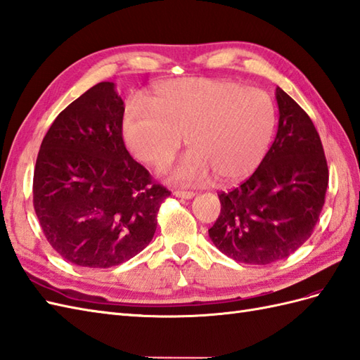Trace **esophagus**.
<instances>
[{"label": "esophagus", "mask_w": 360, "mask_h": 360, "mask_svg": "<svg viewBox=\"0 0 360 360\" xmlns=\"http://www.w3.org/2000/svg\"><path fill=\"white\" fill-rule=\"evenodd\" d=\"M174 195L177 197V198H185V200H189V198L194 197L195 194H194V192H191V191H174Z\"/></svg>", "instance_id": "esophagus-1"}]
</instances>
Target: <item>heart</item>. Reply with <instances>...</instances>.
<instances>
[{
  "label": "heart",
  "instance_id": "1",
  "mask_svg": "<svg viewBox=\"0 0 360 360\" xmlns=\"http://www.w3.org/2000/svg\"><path fill=\"white\" fill-rule=\"evenodd\" d=\"M148 107L127 105L125 142L140 162L163 168L185 139L191 153L169 172L179 183L203 181L212 172L221 183L248 177L264 160L275 134L276 108L270 96L233 81L165 82Z\"/></svg>",
  "mask_w": 360,
  "mask_h": 360
}]
</instances>
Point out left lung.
Returning <instances> with one entry per match:
<instances>
[{"label": "left lung", "instance_id": "8db88e82", "mask_svg": "<svg viewBox=\"0 0 360 360\" xmlns=\"http://www.w3.org/2000/svg\"><path fill=\"white\" fill-rule=\"evenodd\" d=\"M278 133L241 186L218 194L221 212L209 229L215 248L246 264L284 259L310 238L326 201L328 168L316 128L278 86Z\"/></svg>", "mask_w": 360, "mask_h": 360}]
</instances>
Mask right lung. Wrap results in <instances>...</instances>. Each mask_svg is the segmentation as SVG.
<instances>
[{
    "mask_svg": "<svg viewBox=\"0 0 360 360\" xmlns=\"http://www.w3.org/2000/svg\"><path fill=\"white\" fill-rule=\"evenodd\" d=\"M125 105L101 82L59 112L41 143L33 206L50 246L72 264L119 266L153 240L171 192L127 151Z\"/></svg>",
    "mask_w": 360,
    "mask_h": 360,
    "instance_id": "add662e5",
    "label": "right lung"
}]
</instances>
